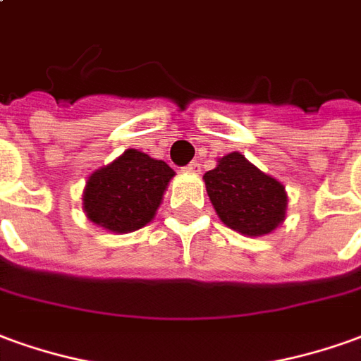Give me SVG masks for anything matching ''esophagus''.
<instances>
[{"label": "esophagus", "mask_w": 361, "mask_h": 361, "mask_svg": "<svg viewBox=\"0 0 361 361\" xmlns=\"http://www.w3.org/2000/svg\"><path fill=\"white\" fill-rule=\"evenodd\" d=\"M183 172L188 173H199L201 172V164L197 162V160H193V162H189L185 168H183Z\"/></svg>", "instance_id": "34e87169"}]
</instances>
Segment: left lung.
I'll return each instance as SVG.
<instances>
[{
    "label": "left lung",
    "mask_w": 361,
    "mask_h": 361,
    "mask_svg": "<svg viewBox=\"0 0 361 361\" xmlns=\"http://www.w3.org/2000/svg\"><path fill=\"white\" fill-rule=\"evenodd\" d=\"M203 180L219 219L236 233L266 236L286 221V185L262 172L240 152L219 158Z\"/></svg>",
    "instance_id": "left-lung-1"
}]
</instances>
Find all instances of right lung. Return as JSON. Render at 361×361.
I'll use <instances>...</instances> for the list:
<instances>
[{
    "label": "right lung",
    "mask_w": 361,
    "mask_h": 361,
    "mask_svg": "<svg viewBox=\"0 0 361 361\" xmlns=\"http://www.w3.org/2000/svg\"><path fill=\"white\" fill-rule=\"evenodd\" d=\"M173 176L164 160L128 148L87 178L82 195L85 216L109 233H135L154 219Z\"/></svg>",
    "instance_id": "right-lung-1"
}]
</instances>
